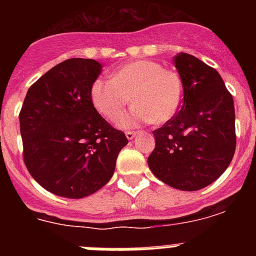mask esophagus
<instances>
[{
    "label": "esophagus",
    "instance_id": "obj_1",
    "mask_svg": "<svg viewBox=\"0 0 256 256\" xmlns=\"http://www.w3.org/2000/svg\"><path fill=\"white\" fill-rule=\"evenodd\" d=\"M137 133H138V130H126V138L128 140H133L137 136Z\"/></svg>",
    "mask_w": 256,
    "mask_h": 256
}]
</instances>
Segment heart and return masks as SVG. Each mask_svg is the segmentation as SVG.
<instances>
[{
  "label": "heart",
  "mask_w": 256,
  "mask_h": 256,
  "mask_svg": "<svg viewBox=\"0 0 256 256\" xmlns=\"http://www.w3.org/2000/svg\"><path fill=\"white\" fill-rule=\"evenodd\" d=\"M183 96L184 87L180 74L152 60L126 62L115 70L112 79L97 78L91 87L94 108L110 120L123 112L132 97L136 105L120 118L122 126H132L137 122L170 120L180 110Z\"/></svg>",
  "instance_id": "1"
}]
</instances>
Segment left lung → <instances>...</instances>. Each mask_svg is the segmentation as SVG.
<instances>
[{
    "mask_svg": "<svg viewBox=\"0 0 256 256\" xmlns=\"http://www.w3.org/2000/svg\"><path fill=\"white\" fill-rule=\"evenodd\" d=\"M184 87L180 112L154 130L151 172L182 191H198L224 173L236 150L234 97L214 68L195 56H174Z\"/></svg>",
    "mask_w": 256,
    "mask_h": 256,
    "instance_id": "obj_1",
    "label": "left lung"
}]
</instances>
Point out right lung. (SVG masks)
<instances>
[{"mask_svg":"<svg viewBox=\"0 0 256 256\" xmlns=\"http://www.w3.org/2000/svg\"><path fill=\"white\" fill-rule=\"evenodd\" d=\"M92 58L65 60L29 87L19 114L22 158L47 191L82 198L110 180L126 134L98 114L91 98L101 74Z\"/></svg>","mask_w":256,"mask_h":256,"instance_id":"right-lung-1","label":"right lung"}]
</instances>
